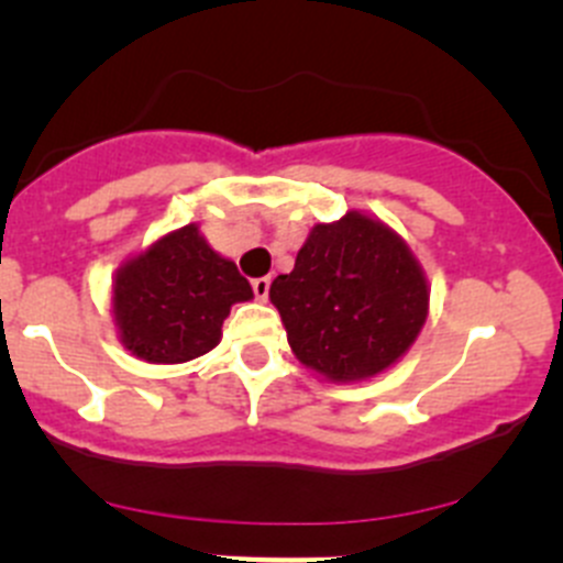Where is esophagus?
<instances>
[{"mask_svg":"<svg viewBox=\"0 0 563 563\" xmlns=\"http://www.w3.org/2000/svg\"><path fill=\"white\" fill-rule=\"evenodd\" d=\"M269 286H272L269 277H255V280H253V294H255V299H261V302H264V299L269 297Z\"/></svg>","mask_w":563,"mask_h":563,"instance_id":"esophagus-1","label":"esophagus"}]
</instances>
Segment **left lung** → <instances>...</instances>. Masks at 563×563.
<instances>
[{"label": "left lung", "mask_w": 563, "mask_h": 563, "mask_svg": "<svg viewBox=\"0 0 563 563\" xmlns=\"http://www.w3.org/2000/svg\"><path fill=\"white\" fill-rule=\"evenodd\" d=\"M269 299L297 360L332 382L387 371L428 318V283L411 250L360 212L316 225Z\"/></svg>", "instance_id": "left-lung-1"}]
</instances>
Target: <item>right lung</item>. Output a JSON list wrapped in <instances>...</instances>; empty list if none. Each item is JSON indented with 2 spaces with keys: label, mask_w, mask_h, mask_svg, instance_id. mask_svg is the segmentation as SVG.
<instances>
[{
  "label": "right lung",
  "mask_w": 563,
  "mask_h": 563,
  "mask_svg": "<svg viewBox=\"0 0 563 563\" xmlns=\"http://www.w3.org/2000/svg\"><path fill=\"white\" fill-rule=\"evenodd\" d=\"M250 297L253 288L234 261L220 258L196 225H185L119 269L113 316L124 349L174 365L212 351L231 305Z\"/></svg>",
  "instance_id": "right-lung-1"
}]
</instances>
